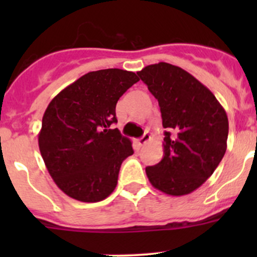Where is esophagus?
Returning <instances> with one entry per match:
<instances>
[{"label": "esophagus", "mask_w": 257, "mask_h": 257, "mask_svg": "<svg viewBox=\"0 0 257 257\" xmlns=\"http://www.w3.org/2000/svg\"><path fill=\"white\" fill-rule=\"evenodd\" d=\"M149 141H150V134L148 133V132H145L144 136L142 137V138L138 141V143H139V145H141V147H142V145H144L145 143H147V142H149Z\"/></svg>", "instance_id": "obj_1"}]
</instances>
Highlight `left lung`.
Returning a JSON list of instances; mask_svg holds the SVG:
<instances>
[{
	"label": "left lung",
	"mask_w": 257,
	"mask_h": 257,
	"mask_svg": "<svg viewBox=\"0 0 257 257\" xmlns=\"http://www.w3.org/2000/svg\"><path fill=\"white\" fill-rule=\"evenodd\" d=\"M158 99L167 128L164 155L145 168L150 184L173 196L203 185L226 152L229 120L208 87L183 68L165 62L137 72Z\"/></svg>",
	"instance_id": "left-lung-1"
}]
</instances>
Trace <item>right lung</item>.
Returning a JSON list of instances; mask_svg holds the SVG:
<instances>
[{
    "instance_id": "right-lung-1",
    "label": "right lung",
    "mask_w": 257,
    "mask_h": 257,
    "mask_svg": "<svg viewBox=\"0 0 257 257\" xmlns=\"http://www.w3.org/2000/svg\"><path fill=\"white\" fill-rule=\"evenodd\" d=\"M138 80L124 69L89 72L48 104L38 145L49 175L69 198L97 203L115 189L121 163L133 148L110 125L116 123V102Z\"/></svg>"
}]
</instances>
